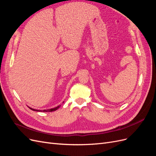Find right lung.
I'll return each instance as SVG.
<instances>
[{"instance_id": "add662e5", "label": "right lung", "mask_w": 156, "mask_h": 156, "mask_svg": "<svg viewBox=\"0 0 156 156\" xmlns=\"http://www.w3.org/2000/svg\"><path fill=\"white\" fill-rule=\"evenodd\" d=\"M60 107V105L56 107L55 108H50V109H45V110H43V111H41V110H36V109H34V108H30L31 110L32 111H40V112H52V111H55L56 110H57L58 108Z\"/></svg>"}]
</instances>
